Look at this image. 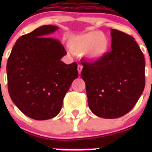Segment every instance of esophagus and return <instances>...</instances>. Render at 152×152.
<instances>
[{
	"label": "esophagus",
	"mask_w": 152,
	"mask_h": 152,
	"mask_svg": "<svg viewBox=\"0 0 152 152\" xmlns=\"http://www.w3.org/2000/svg\"><path fill=\"white\" fill-rule=\"evenodd\" d=\"M82 68H83L82 65H81V64H78V66H77V71H78L79 75H80L81 71H82Z\"/></svg>",
	"instance_id": "1"
}]
</instances>
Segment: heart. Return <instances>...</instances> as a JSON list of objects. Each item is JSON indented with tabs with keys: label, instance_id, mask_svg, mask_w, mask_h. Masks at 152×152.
Instances as JSON below:
<instances>
[{
	"label": "heart",
	"instance_id": "obj_1",
	"mask_svg": "<svg viewBox=\"0 0 152 152\" xmlns=\"http://www.w3.org/2000/svg\"><path fill=\"white\" fill-rule=\"evenodd\" d=\"M71 49L76 52H85L88 59H101L110 49L108 38L100 31H93L82 35L72 36L69 40Z\"/></svg>",
	"mask_w": 152,
	"mask_h": 152
}]
</instances>
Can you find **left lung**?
Wrapping results in <instances>:
<instances>
[{"label": "left lung", "mask_w": 152, "mask_h": 152, "mask_svg": "<svg viewBox=\"0 0 152 152\" xmlns=\"http://www.w3.org/2000/svg\"><path fill=\"white\" fill-rule=\"evenodd\" d=\"M112 50L94 62L82 61L80 76L88 102L99 117L116 119L129 112L144 91V55L130 35L111 29Z\"/></svg>", "instance_id": "left-lung-1"}]
</instances>
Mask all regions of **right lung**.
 Listing matches in <instances>:
<instances>
[{
    "label": "right lung",
    "mask_w": 152,
    "mask_h": 152,
    "mask_svg": "<svg viewBox=\"0 0 152 152\" xmlns=\"http://www.w3.org/2000/svg\"><path fill=\"white\" fill-rule=\"evenodd\" d=\"M58 27L45 25L20 36L7 63L8 92L26 116L45 120L57 116L70 86L78 76L77 64H66L67 54L58 39L49 36Z\"/></svg>",
    "instance_id": "right-lung-1"
}]
</instances>
